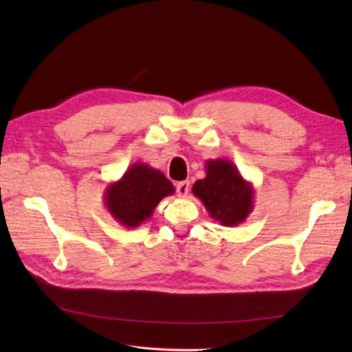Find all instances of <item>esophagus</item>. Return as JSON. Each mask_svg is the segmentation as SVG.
Segmentation results:
<instances>
[{
    "label": "esophagus",
    "instance_id": "1",
    "mask_svg": "<svg viewBox=\"0 0 352 352\" xmlns=\"http://www.w3.org/2000/svg\"><path fill=\"white\" fill-rule=\"evenodd\" d=\"M176 192L180 198H185L188 195V192H189V182H188V180H184V182H179L176 185Z\"/></svg>",
    "mask_w": 352,
    "mask_h": 352
}]
</instances>
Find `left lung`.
I'll use <instances>...</instances> for the list:
<instances>
[{
    "instance_id": "left-lung-1",
    "label": "left lung",
    "mask_w": 352,
    "mask_h": 352,
    "mask_svg": "<svg viewBox=\"0 0 352 352\" xmlns=\"http://www.w3.org/2000/svg\"><path fill=\"white\" fill-rule=\"evenodd\" d=\"M192 194L201 199L210 217L226 228L241 225L254 210L252 184L226 158L207 160L206 177L194 184Z\"/></svg>"
}]
</instances>
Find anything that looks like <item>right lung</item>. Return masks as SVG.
I'll list each match as a JSON object with an SVG mask.
<instances>
[{"mask_svg": "<svg viewBox=\"0 0 352 352\" xmlns=\"http://www.w3.org/2000/svg\"><path fill=\"white\" fill-rule=\"evenodd\" d=\"M173 194V184L160 170L133 163L119 180L105 188L104 202L117 223L132 229L151 219L158 202Z\"/></svg>", "mask_w": 352, "mask_h": 352, "instance_id": "1", "label": "right lung"}]
</instances>
